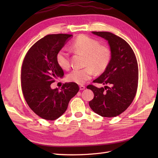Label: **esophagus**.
<instances>
[{"mask_svg": "<svg viewBox=\"0 0 158 158\" xmlns=\"http://www.w3.org/2000/svg\"><path fill=\"white\" fill-rule=\"evenodd\" d=\"M85 89V86L84 85H80V90H84Z\"/></svg>", "mask_w": 158, "mask_h": 158, "instance_id": "obj_1", "label": "esophagus"}]
</instances>
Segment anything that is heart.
I'll use <instances>...</instances> for the list:
<instances>
[{
    "label": "heart",
    "mask_w": 158,
    "mask_h": 158,
    "mask_svg": "<svg viewBox=\"0 0 158 158\" xmlns=\"http://www.w3.org/2000/svg\"><path fill=\"white\" fill-rule=\"evenodd\" d=\"M76 51L85 55L84 69H74L67 76V80L78 84H83L92 78L94 70L102 73L107 69L111 59V49L107 45H100V42L88 35L77 37L72 44ZM56 60L61 69L67 70L70 63L68 52L62 49L56 55Z\"/></svg>",
    "instance_id": "b5f03b06"
}]
</instances>
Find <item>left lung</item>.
<instances>
[{
	"label": "left lung",
	"instance_id": "obj_1",
	"mask_svg": "<svg viewBox=\"0 0 158 158\" xmlns=\"http://www.w3.org/2000/svg\"><path fill=\"white\" fill-rule=\"evenodd\" d=\"M92 33L108 41L111 59L104 73L93 81L106 86H87L94 94L89 106L102 117H114L125 111L135 98L138 83L136 57L130 45L121 37L107 31Z\"/></svg>",
	"mask_w": 158,
	"mask_h": 158
}]
</instances>
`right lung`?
Instances as JSON below:
<instances>
[{"label": "right lung", "mask_w": 158, "mask_h": 158, "mask_svg": "<svg viewBox=\"0 0 158 158\" xmlns=\"http://www.w3.org/2000/svg\"><path fill=\"white\" fill-rule=\"evenodd\" d=\"M72 35L50 34L41 38L28 50L21 69V87L30 109L45 120L54 121L68 107L70 100L78 92L74 82L63 84L61 89H52L51 84L63 77L56 55Z\"/></svg>", "instance_id": "add662e5"}]
</instances>
